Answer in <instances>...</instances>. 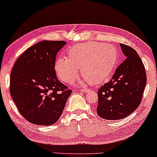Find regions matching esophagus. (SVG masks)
<instances>
[{
  "label": "esophagus",
  "instance_id": "esophagus-1",
  "mask_svg": "<svg viewBox=\"0 0 157 157\" xmlns=\"http://www.w3.org/2000/svg\"><path fill=\"white\" fill-rule=\"evenodd\" d=\"M81 91H82V92H85V93H86V92H88V91H89V89H88V88H83L82 90H81Z\"/></svg>",
  "mask_w": 157,
  "mask_h": 157
}]
</instances>
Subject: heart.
I'll use <instances>...</instances> for the list:
<instances>
[{
  "instance_id": "heart-1",
  "label": "heart",
  "mask_w": 157,
  "mask_h": 157,
  "mask_svg": "<svg viewBox=\"0 0 157 157\" xmlns=\"http://www.w3.org/2000/svg\"><path fill=\"white\" fill-rule=\"evenodd\" d=\"M68 58L61 56L55 62V71L61 80L71 83L80 72L83 82L93 85L104 82L109 77L118 61L114 45L100 42H88L74 45L67 52Z\"/></svg>"
}]
</instances>
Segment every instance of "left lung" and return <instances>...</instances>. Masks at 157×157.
Returning a JSON list of instances; mask_svg holds the SVG:
<instances>
[{
  "instance_id": "1",
  "label": "left lung",
  "mask_w": 157,
  "mask_h": 157,
  "mask_svg": "<svg viewBox=\"0 0 157 157\" xmlns=\"http://www.w3.org/2000/svg\"><path fill=\"white\" fill-rule=\"evenodd\" d=\"M126 59L115 71L112 80L98 90L97 114L108 120L125 118L138 108L146 85L141 59L133 48L120 43Z\"/></svg>"
}]
</instances>
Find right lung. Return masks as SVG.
<instances>
[{
    "mask_svg": "<svg viewBox=\"0 0 157 157\" xmlns=\"http://www.w3.org/2000/svg\"><path fill=\"white\" fill-rule=\"evenodd\" d=\"M65 41L43 40L27 48L15 62L10 93L20 114L37 125H51L60 118L72 90L55 72L57 53Z\"/></svg>",
    "mask_w": 157,
    "mask_h": 157,
    "instance_id": "right-lung-1",
    "label": "right lung"
}]
</instances>
